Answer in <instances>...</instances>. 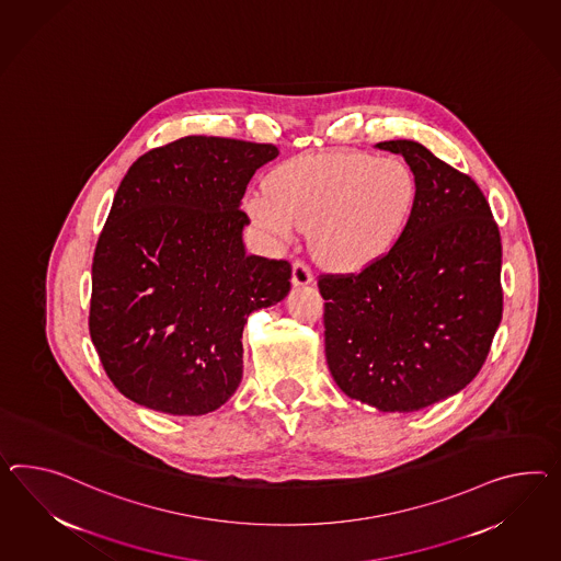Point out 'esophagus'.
Here are the masks:
<instances>
[{
	"instance_id": "obj_1",
	"label": "esophagus",
	"mask_w": 561,
	"mask_h": 561,
	"mask_svg": "<svg viewBox=\"0 0 561 561\" xmlns=\"http://www.w3.org/2000/svg\"><path fill=\"white\" fill-rule=\"evenodd\" d=\"M313 280V271L305 260L293 262V285H309Z\"/></svg>"
}]
</instances>
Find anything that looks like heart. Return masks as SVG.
Instances as JSON below:
<instances>
[{
  "label": "heart",
  "mask_w": 561,
  "mask_h": 561,
  "mask_svg": "<svg viewBox=\"0 0 561 561\" xmlns=\"http://www.w3.org/2000/svg\"><path fill=\"white\" fill-rule=\"evenodd\" d=\"M415 195V174L404 160L321 152L278 164L264 195L250 202V214L280 240L293 228L311 231L319 260L356 271L397 242Z\"/></svg>",
  "instance_id": "heart-1"
}]
</instances>
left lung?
<instances>
[{
	"label": "left lung",
	"instance_id": "obj_1",
	"mask_svg": "<svg viewBox=\"0 0 561 561\" xmlns=\"http://www.w3.org/2000/svg\"><path fill=\"white\" fill-rule=\"evenodd\" d=\"M415 174L399 240L358 273L319 274L325 358L350 399L413 413L470 385L503 317L501 231L474 179L413 140H388Z\"/></svg>",
	"mask_w": 561,
	"mask_h": 561
}]
</instances>
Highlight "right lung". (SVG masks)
Returning <instances> with one entry per match:
<instances>
[{"instance_id": "1", "label": "right lung", "mask_w": 561, "mask_h": 561, "mask_svg": "<svg viewBox=\"0 0 561 561\" xmlns=\"http://www.w3.org/2000/svg\"><path fill=\"white\" fill-rule=\"evenodd\" d=\"M274 145L185 136L129 167L91 266L89 333L129 401L205 415L242 380L252 311L283 301L290 264L245 254V187Z\"/></svg>"}]
</instances>
